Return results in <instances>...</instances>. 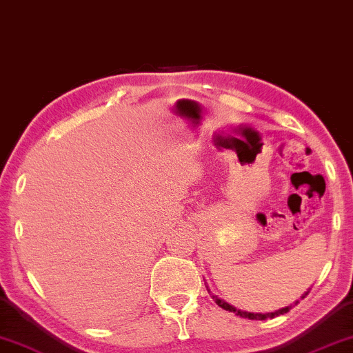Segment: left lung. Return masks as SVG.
<instances>
[{
    "mask_svg": "<svg viewBox=\"0 0 353 353\" xmlns=\"http://www.w3.org/2000/svg\"><path fill=\"white\" fill-rule=\"evenodd\" d=\"M207 290H208V287H207ZM309 291H310V290L305 291V293H304L303 296H301V299H304L305 296L309 294ZM208 293H210V290H208ZM213 299H214V303H216V304L219 305V307H223L224 310H229V312H234V314H236V315H240V316H243V319H250V320H265V319H274V316H279V315H283V314L290 312V309L293 307V305H296V304L299 303V301H296L294 304L287 305V307H283V309H279V310H275V312H269V314H253V312H245V310L236 309V307H234V305L228 304L226 301L219 299L218 296H213Z\"/></svg>",
    "mask_w": 353,
    "mask_h": 353,
    "instance_id": "8db88e82",
    "label": "left lung"
}]
</instances>
